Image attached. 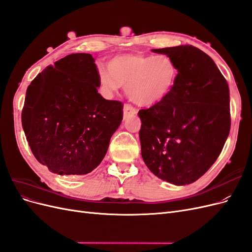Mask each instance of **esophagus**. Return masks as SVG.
<instances>
[{"mask_svg":"<svg viewBox=\"0 0 252 252\" xmlns=\"http://www.w3.org/2000/svg\"><path fill=\"white\" fill-rule=\"evenodd\" d=\"M124 119L128 118L129 116H133V114L138 113V110H136L132 105L130 104H125L124 105Z\"/></svg>","mask_w":252,"mask_h":252,"instance_id":"esophagus-1","label":"esophagus"}]
</instances>
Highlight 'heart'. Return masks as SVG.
<instances>
[{
  "label": "heart",
  "mask_w": 252,
  "mask_h": 252,
  "mask_svg": "<svg viewBox=\"0 0 252 252\" xmlns=\"http://www.w3.org/2000/svg\"><path fill=\"white\" fill-rule=\"evenodd\" d=\"M108 69H98V81L108 93H116L126 85L131 101L141 106H152L164 101L177 82L179 69L166 55L125 53L113 57Z\"/></svg>",
  "instance_id": "1"
}]
</instances>
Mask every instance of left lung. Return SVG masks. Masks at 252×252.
Masks as SVG:
<instances>
[{"instance_id": "obj_1", "label": "left lung", "mask_w": 252, "mask_h": 252, "mask_svg": "<svg viewBox=\"0 0 252 252\" xmlns=\"http://www.w3.org/2000/svg\"><path fill=\"white\" fill-rule=\"evenodd\" d=\"M152 51L170 57L179 74L164 101L138 113L142 158L158 178L190 184L217 161L229 134V88L213 60L192 45Z\"/></svg>"}]
</instances>
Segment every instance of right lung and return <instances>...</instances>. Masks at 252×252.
Segmentation results:
<instances>
[{"instance_id":"right-lung-1","label":"right lung","mask_w":252,"mask_h":252,"mask_svg":"<svg viewBox=\"0 0 252 252\" xmlns=\"http://www.w3.org/2000/svg\"><path fill=\"white\" fill-rule=\"evenodd\" d=\"M89 53L47 66L27 88L22 125L33 156L58 174H87L100 165L123 120V103L97 93Z\"/></svg>"}]
</instances>
